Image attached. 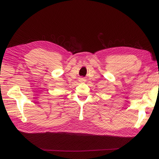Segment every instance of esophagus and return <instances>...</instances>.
I'll return each mask as SVG.
<instances>
[{"mask_svg":"<svg viewBox=\"0 0 159 159\" xmlns=\"http://www.w3.org/2000/svg\"><path fill=\"white\" fill-rule=\"evenodd\" d=\"M80 80H82V81H84V80H84L83 79H80Z\"/></svg>","mask_w":159,"mask_h":159,"instance_id":"34e87169","label":"esophagus"}]
</instances>
